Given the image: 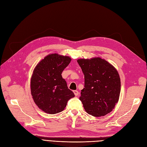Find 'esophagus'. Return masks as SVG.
<instances>
[{
  "label": "esophagus",
  "instance_id": "obj_1",
  "mask_svg": "<svg viewBox=\"0 0 147 147\" xmlns=\"http://www.w3.org/2000/svg\"><path fill=\"white\" fill-rule=\"evenodd\" d=\"M74 93L75 95V96H78V94H79L78 91H77V90H74Z\"/></svg>",
  "mask_w": 147,
  "mask_h": 147
}]
</instances>
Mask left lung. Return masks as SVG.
Segmentation results:
<instances>
[{"mask_svg": "<svg viewBox=\"0 0 147 147\" xmlns=\"http://www.w3.org/2000/svg\"><path fill=\"white\" fill-rule=\"evenodd\" d=\"M84 74L85 88L80 100L86 112L94 117L111 112L118 102L121 80L116 69L100 57L77 61Z\"/></svg>", "mask_w": 147, "mask_h": 147, "instance_id": "1", "label": "left lung"}]
</instances>
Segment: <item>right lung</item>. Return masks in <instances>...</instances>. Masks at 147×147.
Here are the masks:
<instances>
[{
  "label": "right lung",
  "mask_w": 147,
  "mask_h": 147,
  "mask_svg": "<svg viewBox=\"0 0 147 147\" xmlns=\"http://www.w3.org/2000/svg\"><path fill=\"white\" fill-rule=\"evenodd\" d=\"M71 61L57 54L47 55L36 66L31 79V92L38 108L51 114L59 113L75 94L68 88L62 72Z\"/></svg>",
  "instance_id": "add662e5"
}]
</instances>
